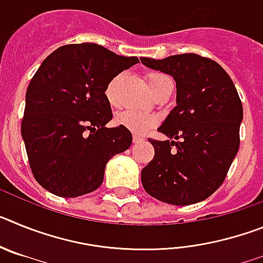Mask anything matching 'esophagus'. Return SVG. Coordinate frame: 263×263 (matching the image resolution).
<instances>
[{
	"mask_svg": "<svg viewBox=\"0 0 263 263\" xmlns=\"http://www.w3.org/2000/svg\"><path fill=\"white\" fill-rule=\"evenodd\" d=\"M142 141H145V138H143V137L134 134V136H133V142L134 143H139V142H142Z\"/></svg>",
	"mask_w": 263,
	"mask_h": 263,
	"instance_id": "1",
	"label": "esophagus"
}]
</instances>
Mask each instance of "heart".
I'll list each match as a JSON object with an SVG mask.
<instances>
[{"mask_svg": "<svg viewBox=\"0 0 263 263\" xmlns=\"http://www.w3.org/2000/svg\"><path fill=\"white\" fill-rule=\"evenodd\" d=\"M121 79H122V75L115 76L109 81L105 88L106 100L113 106L118 104V85L121 83ZM166 80H170V78L164 75V73H162V72L154 71L147 73V83L150 88H152L153 93ZM158 121H159L158 116L153 115V113L136 110V109H127V110L121 111V113L116 116V124L134 134H145L146 132H148V130L158 124Z\"/></svg>", "mask_w": 263, "mask_h": 263, "instance_id": "b5f03b06", "label": "heart"}]
</instances>
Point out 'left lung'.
Returning <instances> with one entry per match:
<instances>
[{
  "instance_id": "1",
  "label": "left lung",
  "mask_w": 263,
  "mask_h": 263,
  "mask_svg": "<svg viewBox=\"0 0 263 263\" xmlns=\"http://www.w3.org/2000/svg\"><path fill=\"white\" fill-rule=\"evenodd\" d=\"M141 62L176 81V106L158 129L170 141L148 139L155 154L141 173L143 188L173 205L205 200L222 184L240 147L243 110L233 81L218 63L197 53Z\"/></svg>"
}]
</instances>
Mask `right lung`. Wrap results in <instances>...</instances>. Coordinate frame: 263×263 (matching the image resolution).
Returning <instances> with one entry per match:
<instances>
[{
	"label": "right lung",
	"mask_w": 263,
	"mask_h": 263,
	"mask_svg": "<svg viewBox=\"0 0 263 263\" xmlns=\"http://www.w3.org/2000/svg\"><path fill=\"white\" fill-rule=\"evenodd\" d=\"M139 63L96 43L66 45L51 52L26 92L21 133L31 173L51 194L76 197L101 185L110 158L132 145L111 120L105 88L124 69Z\"/></svg>",
	"instance_id": "add662e5"
}]
</instances>
